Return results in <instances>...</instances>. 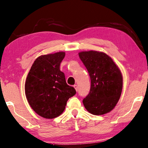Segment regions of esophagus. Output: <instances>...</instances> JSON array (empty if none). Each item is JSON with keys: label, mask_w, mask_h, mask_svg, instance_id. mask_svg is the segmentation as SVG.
<instances>
[{"label": "esophagus", "mask_w": 148, "mask_h": 148, "mask_svg": "<svg viewBox=\"0 0 148 148\" xmlns=\"http://www.w3.org/2000/svg\"><path fill=\"white\" fill-rule=\"evenodd\" d=\"M73 87L75 88V89L76 91H77V90H78V86H77V85H76V84L74 85Z\"/></svg>", "instance_id": "34e87169"}]
</instances>
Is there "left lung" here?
I'll use <instances>...</instances> for the list:
<instances>
[{
    "instance_id": "left-lung-1",
    "label": "left lung",
    "mask_w": 148,
    "mask_h": 148,
    "mask_svg": "<svg viewBox=\"0 0 148 148\" xmlns=\"http://www.w3.org/2000/svg\"><path fill=\"white\" fill-rule=\"evenodd\" d=\"M79 56L89 73L90 92L82 101L86 109L94 115L112 110L120 99L123 76L110 56L96 51H81Z\"/></svg>"
}]
</instances>
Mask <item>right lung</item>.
<instances>
[{
	"instance_id": "1",
	"label": "right lung",
	"mask_w": 148,
	"mask_h": 148,
	"mask_svg": "<svg viewBox=\"0 0 148 148\" xmlns=\"http://www.w3.org/2000/svg\"><path fill=\"white\" fill-rule=\"evenodd\" d=\"M65 52L41 55L34 62L27 77L25 91L31 108L39 116L53 119L64 112L67 100L76 94L67 85L60 65Z\"/></svg>"
}]
</instances>
